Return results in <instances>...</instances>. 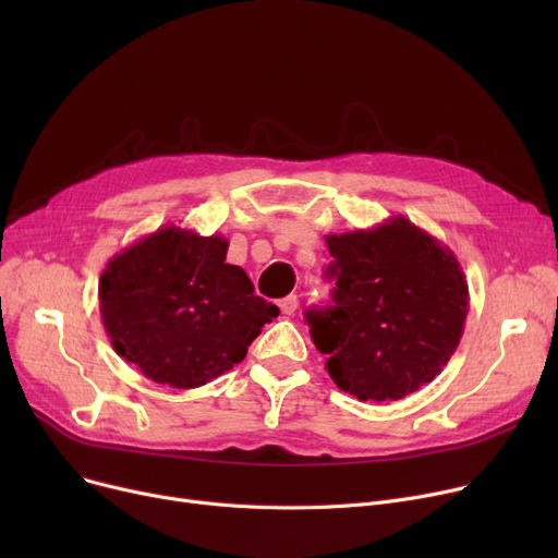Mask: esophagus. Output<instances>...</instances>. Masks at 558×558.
<instances>
[{"label":"esophagus","mask_w":558,"mask_h":558,"mask_svg":"<svg viewBox=\"0 0 558 558\" xmlns=\"http://www.w3.org/2000/svg\"><path fill=\"white\" fill-rule=\"evenodd\" d=\"M278 307H280L282 314L291 316V314L296 312V307H299V299H296V296H287V299H282V301L278 303Z\"/></svg>","instance_id":"esophagus-1"}]
</instances>
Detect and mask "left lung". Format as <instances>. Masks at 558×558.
I'll list each match as a JSON object with an SVG mask.
<instances>
[{
	"label": "left lung",
	"mask_w": 558,
	"mask_h": 558,
	"mask_svg": "<svg viewBox=\"0 0 558 558\" xmlns=\"http://www.w3.org/2000/svg\"><path fill=\"white\" fill-rule=\"evenodd\" d=\"M326 244L335 305L305 318L335 385L385 402L432 383L454 355L471 301L454 253L404 217Z\"/></svg>",
	"instance_id": "obj_1"
}]
</instances>
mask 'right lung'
Listing matches in <instances>:
<instances>
[{
    "label": "right lung",
    "instance_id": "add662e5",
    "mask_svg": "<svg viewBox=\"0 0 558 558\" xmlns=\"http://www.w3.org/2000/svg\"><path fill=\"white\" fill-rule=\"evenodd\" d=\"M228 240L165 226L108 259L99 310L114 353L173 389H196L246 357L278 307L253 294Z\"/></svg>",
    "mask_w": 558,
    "mask_h": 558
}]
</instances>
